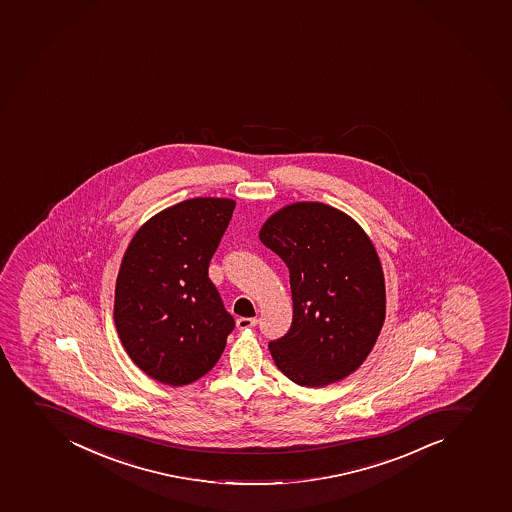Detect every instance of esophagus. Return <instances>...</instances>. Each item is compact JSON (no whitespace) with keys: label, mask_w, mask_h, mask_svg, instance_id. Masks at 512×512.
Returning a JSON list of instances; mask_svg holds the SVG:
<instances>
[{"label":"esophagus","mask_w":512,"mask_h":512,"mask_svg":"<svg viewBox=\"0 0 512 512\" xmlns=\"http://www.w3.org/2000/svg\"><path fill=\"white\" fill-rule=\"evenodd\" d=\"M255 326H257V319H255V317H238L237 319V327L240 331Z\"/></svg>","instance_id":"34e87169"}]
</instances>
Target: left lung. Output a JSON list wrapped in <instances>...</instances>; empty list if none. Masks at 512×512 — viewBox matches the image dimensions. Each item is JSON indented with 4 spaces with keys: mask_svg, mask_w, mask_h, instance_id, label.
Returning <instances> with one entry per match:
<instances>
[{
    "mask_svg": "<svg viewBox=\"0 0 512 512\" xmlns=\"http://www.w3.org/2000/svg\"><path fill=\"white\" fill-rule=\"evenodd\" d=\"M259 238L289 267L294 302L289 332L269 344L277 368L306 388L344 380L368 358L385 322V275L371 238L319 201L275 211Z\"/></svg>",
    "mask_w": 512,
    "mask_h": 512,
    "instance_id": "obj_1",
    "label": "left lung"
}]
</instances>
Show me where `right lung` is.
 <instances>
[{
    "instance_id": "right-lung-1",
    "label": "right lung",
    "mask_w": 512,
    "mask_h": 512,
    "mask_svg": "<svg viewBox=\"0 0 512 512\" xmlns=\"http://www.w3.org/2000/svg\"><path fill=\"white\" fill-rule=\"evenodd\" d=\"M235 200L191 198L141 225L117 274L114 322L137 368L164 385L206 375L235 327L208 264Z\"/></svg>"
}]
</instances>
